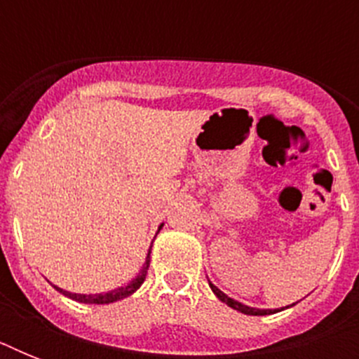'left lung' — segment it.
<instances>
[{"label": "left lung", "mask_w": 359, "mask_h": 359, "mask_svg": "<svg viewBox=\"0 0 359 359\" xmlns=\"http://www.w3.org/2000/svg\"><path fill=\"white\" fill-rule=\"evenodd\" d=\"M208 285H210V289H212V292L216 296H218L219 300L225 302L227 306L233 307V309H236V311L245 313V315H270V313L281 311V309H255V307H248V306H244V304H240V302H236V300H233V298H229V296H227V294H224V292H222V290H219L218 287H214L212 283H208ZM292 306H294V304H292Z\"/></svg>", "instance_id": "obj_1"}]
</instances>
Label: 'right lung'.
Instances as JSON below:
<instances>
[{
	"mask_svg": "<svg viewBox=\"0 0 359 359\" xmlns=\"http://www.w3.org/2000/svg\"><path fill=\"white\" fill-rule=\"evenodd\" d=\"M160 229H162V225H160ZM149 264H151V250H149V255H147V261L145 264H143V268L140 270V273H137V278L134 279V281H130L128 285H124V287H119V289L111 290V292H106V294H72V292H67V290L63 289H55L59 290V292H63L65 296H69V298H72V300L76 302H81V304H111V302H117V300H123V298H126V296L134 294L135 290L140 289L141 283L145 281L147 278V270H149Z\"/></svg>",
	"mask_w": 359,
	"mask_h": 359,
	"instance_id": "obj_1",
	"label": "right lung"
}]
</instances>
